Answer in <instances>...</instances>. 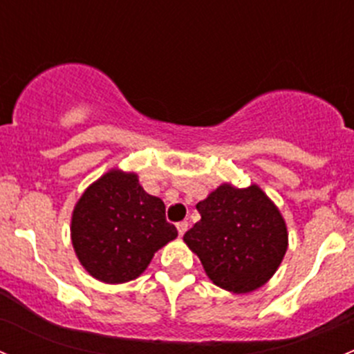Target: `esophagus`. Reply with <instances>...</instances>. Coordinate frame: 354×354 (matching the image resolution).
Wrapping results in <instances>:
<instances>
[{
  "mask_svg": "<svg viewBox=\"0 0 354 354\" xmlns=\"http://www.w3.org/2000/svg\"><path fill=\"white\" fill-rule=\"evenodd\" d=\"M176 230H178V234H180V236H183V234L187 233V230H188V223H187V221H181V223H178L176 224Z\"/></svg>",
  "mask_w": 354,
  "mask_h": 354,
  "instance_id": "obj_1",
  "label": "esophagus"
}]
</instances>
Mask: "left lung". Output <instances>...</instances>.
Masks as SVG:
<instances>
[{
	"label": "left lung",
	"instance_id": "left-lung-1",
	"mask_svg": "<svg viewBox=\"0 0 354 354\" xmlns=\"http://www.w3.org/2000/svg\"><path fill=\"white\" fill-rule=\"evenodd\" d=\"M200 221L183 241L198 257L207 277L226 291L245 295L276 274L288 250L279 207L259 185L223 183L197 203Z\"/></svg>",
	"mask_w": 354,
	"mask_h": 354
}]
</instances>
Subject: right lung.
Masks as SVG:
<instances>
[{
    "label": "right lung",
    "instance_id": "obj_1",
    "mask_svg": "<svg viewBox=\"0 0 354 354\" xmlns=\"http://www.w3.org/2000/svg\"><path fill=\"white\" fill-rule=\"evenodd\" d=\"M71 245L94 279L121 284L144 274L157 250L178 236L166 207L149 195L133 171H106L75 203Z\"/></svg>",
    "mask_w": 354,
    "mask_h": 354
}]
</instances>
